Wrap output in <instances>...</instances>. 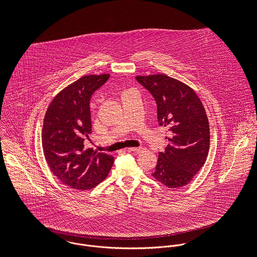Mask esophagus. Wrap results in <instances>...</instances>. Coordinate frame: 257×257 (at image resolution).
Returning a JSON list of instances; mask_svg holds the SVG:
<instances>
[{"label": "esophagus", "instance_id": "34e87169", "mask_svg": "<svg viewBox=\"0 0 257 257\" xmlns=\"http://www.w3.org/2000/svg\"><path fill=\"white\" fill-rule=\"evenodd\" d=\"M145 148L144 147H133V148H128L127 151L128 152H135V153H139V152H142Z\"/></svg>", "mask_w": 257, "mask_h": 257}]
</instances>
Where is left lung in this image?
<instances>
[{"mask_svg":"<svg viewBox=\"0 0 257 257\" xmlns=\"http://www.w3.org/2000/svg\"><path fill=\"white\" fill-rule=\"evenodd\" d=\"M136 80L155 99L159 125L171 132L170 143L159 152L152 176L169 188L185 186L201 169L209 151L204 107L189 86L167 75L137 76Z\"/></svg>","mask_w":257,"mask_h":257,"instance_id":"1","label":"left lung"}]
</instances>
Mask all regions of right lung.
<instances>
[{
    "instance_id": "1",
    "label": "right lung",
    "mask_w": 257,
    "mask_h": 257,
    "mask_svg": "<svg viewBox=\"0 0 257 257\" xmlns=\"http://www.w3.org/2000/svg\"><path fill=\"white\" fill-rule=\"evenodd\" d=\"M109 74L83 76L63 89L51 102L44 118L42 146L53 174L76 190L92 189L108 175L111 155L86 148L92 132L90 99Z\"/></svg>"
}]
</instances>
